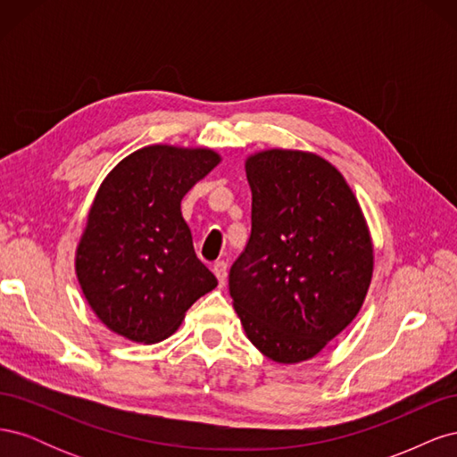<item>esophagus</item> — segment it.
I'll return each instance as SVG.
<instances>
[{
	"mask_svg": "<svg viewBox=\"0 0 457 457\" xmlns=\"http://www.w3.org/2000/svg\"><path fill=\"white\" fill-rule=\"evenodd\" d=\"M213 272H215V276H217L219 286H225V282H227V274H228L227 262H225V261H217L215 265H213Z\"/></svg>",
	"mask_w": 457,
	"mask_h": 457,
	"instance_id": "esophagus-1",
	"label": "esophagus"
}]
</instances>
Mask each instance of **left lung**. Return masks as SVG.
Returning a JSON list of instances; mask_svg holds the SVG:
<instances>
[{
    "instance_id": "8db88e82",
    "label": "left lung",
    "mask_w": 457,
    "mask_h": 457,
    "mask_svg": "<svg viewBox=\"0 0 457 457\" xmlns=\"http://www.w3.org/2000/svg\"><path fill=\"white\" fill-rule=\"evenodd\" d=\"M245 175L252 234L230 267L232 305L270 361H309L362 307L373 272L366 219L343 175L311 152H257Z\"/></svg>"
}]
</instances>
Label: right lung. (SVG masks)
Instances as JSON below:
<instances>
[{"label": "right lung", "mask_w": 457, "mask_h": 457, "mask_svg": "<svg viewBox=\"0 0 457 457\" xmlns=\"http://www.w3.org/2000/svg\"><path fill=\"white\" fill-rule=\"evenodd\" d=\"M220 162L210 148L152 145L106 175L76 252L89 307L114 334L158 343L217 286L196 257L181 200Z\"/></svg>", "instance_id": "add662e5"}]
</instances>
